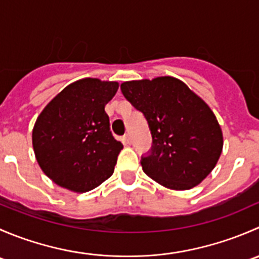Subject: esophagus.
<instances>
[{
  "mask_svg": "<svg viewBox=\"0 0 259 259\" xmlns=\"http://www.w3.org/2000/svg\"><path fill=\"white\" fill-rule=\"evenodd\" d=\"M122 142H124L125 145H130L132 144V137H130L129 134L124 135V138H122Z\"/></svg>",
  "mask_w": 259,
  "mask_h": 259,
  "instance_id": "1",
  "label": "esophagus"
}]
</instances>
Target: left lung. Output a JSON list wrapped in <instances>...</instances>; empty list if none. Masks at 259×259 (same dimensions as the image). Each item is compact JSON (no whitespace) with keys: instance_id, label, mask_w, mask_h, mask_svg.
Masks as SVG:
<instances>
[{"instance_id":"1","label":"left lung","mask_w":259,"mask_h":259,"mask_svg":"<svg viewBox=\"0 0 259 259\" xmlns=\"http://www.w3.org/2000/svg\"><path fill=\"white\" fill-rule=\"evenodd\" d=\"M120 89L150 129L153 145L140 160L146 176L174 190L190 189L207 178L223 149L222 129L209 106L170 76L126 81Z\"/></svg>"}]
</instances>
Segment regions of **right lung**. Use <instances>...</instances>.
<instances>
[{
  "label": "right lung",
  "mask_w": 259,
  "mask_h": 259,
  "mask_svg": "<svg viewBox=\"0 0 259 259\" xmlns=\"http://www.w3.org/2000/svg\"><path fill=\"white\" fill-rule=\"evenodd\" d=\"M117 88L115 81H75L38 115L32 130L36 159L60 187L89 192L114 173L122 144L111 134L105 105Z\"/></svg>",
  "instance_id": "1"
}]
</instances>
